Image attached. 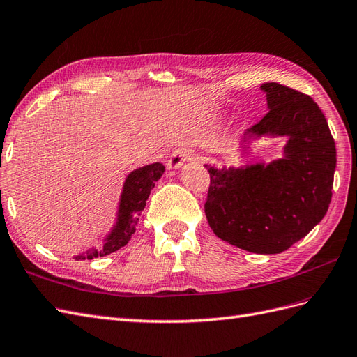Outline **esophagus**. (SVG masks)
<instances>
[{"mask_svg": "<svg viewBox=\"0 0 357 357\" xmlns=\"http://www.w3.org/2000/svg\"><path fill=\"white\" fill-rule=\"evenodd\" d=\"M193 158H195V153L191 152L190 149H185V148L176 149L175 152L170 155V158L167 160V167L170 170H176L182 166V164L187 162L188 160H193Z\"/></svg>", "mask_w": 357, "mask_h": 357, "instance_id": "esophagus-1", "label": "esophagus"}]
</instances>
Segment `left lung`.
<instances>
[{"mask_svg":"<svg viewBox=\"0 0 357 357\" xmlns=\"http://www.w3.org/2000/svg\"><path fill=\"white\" fill-rule=\"evenodd\" d=\"M268 113L241 137H288L283 158L268 164L208 166L205 214L213 232L243 250L273 255L289 249L323 220L332 200L335 140L314 99L278 83L261 86Z\"/></svg>","mask_w":357,"mask_h":357,"instance_id":"left-lung-1","label":"left lung"}]
</instances>
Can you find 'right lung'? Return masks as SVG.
<instances>
[{"label":"right lung","instance_id":"right-lung-1","mask_svg":"<svg viewBox=\"0 0 357 357\" xmlns=\"http://www.w3.org/2000/svg\"><path fill=\"white\" fill-rule=\"evenodd\" d=\"M162 164L153 162L149 166L135 169L128 175L122 190L121 204H119L117 222L104 240V245L100 249H90L83 255H78L75 257L77 261L105 257V255L113 253L128 244V241L131 240V235L135 232L139 215L146 206V200L151 195V190L155 187V182L162 176Z\"/></svg>","mask_w":357,"mask_h":357}]
</instances>
